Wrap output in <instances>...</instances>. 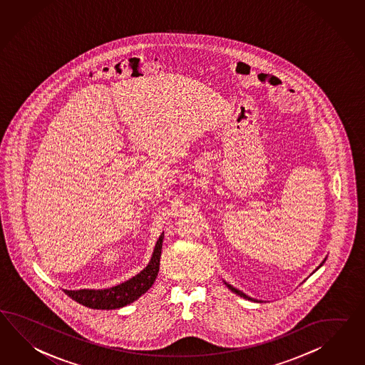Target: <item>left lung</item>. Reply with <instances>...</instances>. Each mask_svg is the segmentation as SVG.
Returning a JSON list of instances; mask_svg holds the SVG:
<instances>
[{"mask_svg":"<svg viewBox=\"0 0 365 365\" xmlns=\"http://www.w3.org/2000/svg\"><path fill=\"white\" fill-rule=\"evenodd\" d=\"M324 261H326V258H324V259H323V262H322V264H320L319 267H317V269H315V270H318V269H319V267H322V265H323V264H324ZM225 284H227V287H228V289H231V292H233V293L237 294V295H240V297H242V298H245V299H249V301H256V299H253V298H250V297H248V295H247V294H244V293H242V292H240V290H237V289H236V287H233V286H231V284H227V282H225ZM256 302H258V301H256Z\"/></svg>","mask_w":365,"mask_h":365,"instance_id":"1","label":"left lung"}]
</instances>
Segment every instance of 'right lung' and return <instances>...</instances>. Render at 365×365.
<instances>
[{
  "label": "right lung",
  "instance_id": "1",
  "mask_svg": "<svg viewBox=\"0 0 365 365\" xmlns=\"http://www.w3.org/2000/svg\"><path fill=\"white\" fill-rule=\"evenodd\" d=\"M162 241H163V236L160 235L148 267H145L141 273H138L137 276L125 281L123 284L109 287V289H103V290L83 289V290H64V293L83 306L89 309H96V310H115L134 302L150 289L151 284H154L155 278L158 276Z\"/></svg>",
  "mask_w": 365,
  "mask_h": 365
}]
</instances>
